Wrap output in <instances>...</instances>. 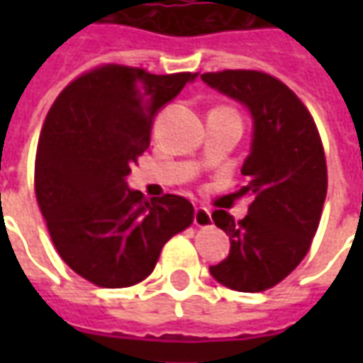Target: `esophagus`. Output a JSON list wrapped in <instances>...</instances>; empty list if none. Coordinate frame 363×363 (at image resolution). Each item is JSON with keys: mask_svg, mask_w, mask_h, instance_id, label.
<instances>
[{"mask_svg": "<svg viewBox=\"0 0 363 363\" xmlns=\"http://www.w3.org/2000/svg\"><path fill=\"white\" fill-rule=\"evenodd\" d=\"M213 223L212 220V213L208 208H202V206H198L196 210H194V225L196 228H210Z\"/></svg>", "mask_w": 363, "mask_h": 363, "instance_id": "1", "label": "esophagus"}]
</instances>
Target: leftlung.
<instances>
[{
  "mask_svg": "<svg viewBox=\"0 0 363 363\" xmlns=\"http://www.w3.org/2000/svg\"><path fill=\"white\" fill-rule=\"evenodd\" d=\"M200 79L241 103L252 120L241 194L252 198L243 220L216 210L213 223L229 235L228 259L210 274L235 291H264L303 260L327 196V165L319 132L296 93L276 77L225 69Z\"/></svg>",
  "mask_w": 363,
  "mask_h": 363,
  "instance_id": "left-lung-1",
  "label": "left lung"
}]
</instances>
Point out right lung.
I'll return each mask as SVG.
<instances>
[{
  "label": "right lung",
  "mask_w": 363,
  "mask_h": 363,
  "mask_svg": "<svg viewBox=\"0 0 363 363\" xmlns=\"http://www.w3.org/2000/svg\"><path fill=\"white\" fill-rule=\"evenodd\" d=\"M194 77L99 67L69 83L44 120L36 200L60 257L101 288L145 280L163 245L192 223L186 198L147 200L126 179L150 147L157 112Z\"/></svg>",
  "instance_id": "right-lung-1"
}]
</instances>
